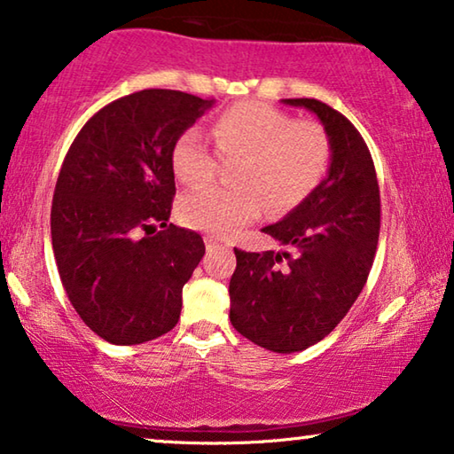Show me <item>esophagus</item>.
<instances>
[{
  "label": "esophagus",
  "instance_id": "esophagus-1",
  "mask_svg": "<svg viewBox=\"0 0 454 454\" xmlns=\"http://www.w3.org/2000/svg\"><path fill=\"white\" fill-rule=\"evenodd\" d=\"M206 248L207 250H215V248H226V247L222 245V242L215 240V239H212V236H207V239H206Z\"/></svg>",
  "mask_w": 454,
  "mask_h": 454
}]
</instances>
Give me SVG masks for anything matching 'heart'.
<instances>
[{"label": "heart", "mask_w": 454, "mask_h": 454, "mask_svg": "<svg viewBox=\"0 0 454 454\" xmlns=\"http://www.w3.org/2000/svg\"><path fill=\"white\" fill-rule=\"evenodd\" d=\"M220 157L240 160L232 181L239 187H204L179 201L185 226L214 236H230L261 214L286 212L306 200L320 184L330 160V140L312 120H294L279 107L242 101L222 112L212 124ZM173 173L187 187L207 184L218 160L200 128H187L175 140Z\"/></svg>", "instance_id": "b5f03b06"}]
</instances>
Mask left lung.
Listing matches in <instances>:
<instances>
[{"instance_id": "left-lung-1", "label": "left lung", "mask_w": 454, "mask_h": 454, "mask_svg": "<svg viewBox=\"0 0 454 454\" xmlns=\"http://www.w3.org/2000/svg\"><path fill=\"white\" fill-rule=\"evenodd\" d=\"M314 112L330 140L328 175L286 218L262 228L286 250L234 248L230 322L273 353H297L336 328L373 267L381 201L361 134L317 99H283Z\"/></svg>"}]
</instances>
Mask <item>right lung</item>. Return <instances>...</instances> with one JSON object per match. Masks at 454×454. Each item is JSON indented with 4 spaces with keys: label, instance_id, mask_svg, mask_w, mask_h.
Segmentation results:
<instances>
[{
    "label": "right lung",
    "instance_id": "add662e5",
    "mask_svg": "<svg viewBox=\"0 0 454 454\" xmlns=\"http://www.w3.org/2000/svg\"><path fill=\"white\" fill-rule=\"evenodd\" d=\"M212 106L173 90L130 93L90 118L63 160L51 209L54 259L75 312L107 342L142 344L179 322L206 247L193 230L168 224L171 153Z\"/></svg>",
    "mask_w": 454,
    "mask_h": 454
}]
</instances>
